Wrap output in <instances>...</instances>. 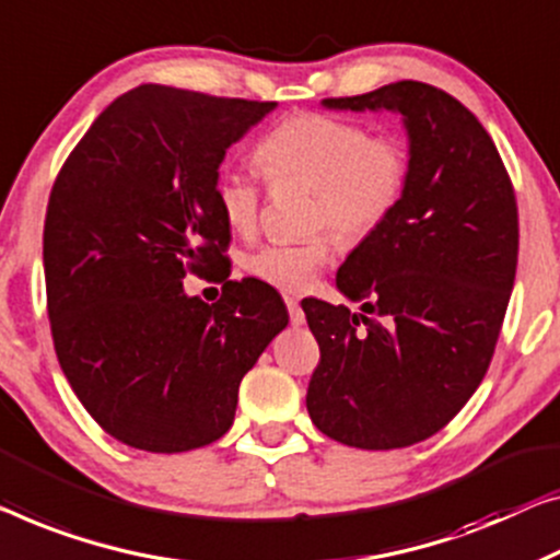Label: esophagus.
Wrapping results in <instances>:
<instances>
[{
	"mask_svg": "<svg viewBox=\"0 0 560 560\" xmlns=\"http://www.w3.org/2000/svg\"><path fill=\"white\" fill-rule=\"evenodd\" d=\"M283 302H287V308H289V319H291V324H294V327H299V324H304L306 319H304V312H302V306H299V302L294 296H283Z\"/></svg>",
	"mask_w": 560,
	"mask_h": 560,
	"instance_id": "34e87169",
	"label": "esophagus"
}]
</instances>
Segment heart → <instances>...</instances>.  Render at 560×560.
Masks as SVG:
<instances>
[{"label": "heart", "instance_id": "heart-1", "mask_svg": "<svg viewBox=\"0 0 560 560\" xmlns=\"http://www.w3.org/2000/svg\"><path fill=\"white\" fill-rule=\"evenodd\" d=\"M256 158L269 178L312 186V226H331L347 244H360L385 226L412 183V148L399 132H372L360 120L322 113L289 115L266 132ZM213 198L229 229H256L261 188L252 175L219 173ZM334 248L331 231L273 241L246 256V271L283 294H302L331 261Z\"/></svg>", "mask_w": 560, "mask_h": 560}]
</instances>
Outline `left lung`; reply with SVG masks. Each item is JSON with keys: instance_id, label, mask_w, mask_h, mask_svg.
<instances>
[{"instance_id": "1", "label": "left lung", "mask_w": 560, "mask_h": 560, "mask_svg": "<svg viewBox=\"0 0 560 560\" xmlns=\"http://www.w3.org/2000/svg\"><path fill=\"white\" fill-rule=\"evenodd\" d=\"M324 105L402 113L412 183L337 273L364 314L302 304L319 341L306 410L341 445L407 447L463 410L493 360L518 269L513 180L482 122L428 82L399 80Z\"/></svg>"}]
</instances>
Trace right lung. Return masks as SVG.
Segmentation results:
<instances>
[{
	"label": "right lung",
	"instance_id": "right-lung-1",
	"mask_svg": "<svg viewBox=\"0 0 560 560\" xmlns=\"http://www.w3.org/2000/svg\"><path fill=\"white\" fill-rule=\"evenodd\" d=\"M277 103L140 85L113 100L49 194L42 258L55 352L107 435L148 453L211 445L238 385L287 327L277 291L231 281L213 186L231 143ZM217 269L222 299L190 300Z\"/></svg>",
	"mask_w": 560,
	"mask_h": 560
}]
</instances>
